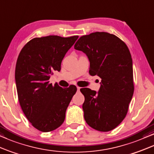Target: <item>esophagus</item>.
Returning <instances> with one entry per match:
<instances>
[{
  "label": "esophagus",
  "instance_id": "1",
  "mask_svg": "<svg viewBox=\"0 0 154 154\" xmlns=\"http://www.w3.org/2000/svg\"><path fill=\"white\" fill-rule=\"evenodd\" d=\"M77 91H79V89H80V87H77Z\"/></svg>",
  "mask_w": 154,
  "mask_h": 154
}]
</instances>
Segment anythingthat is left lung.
Masks as SVG:
<instances>
[{
  "mask_svg": "<svg viewBox=\"0 0 154 154\" xmlns=\"http://www.w3.org/2000/svg\"><path fill=\"white\" fill-rule=\"evenodd\" d=\"M74 47L87 56L90 75L101 79L98 92L80 89L85 98L82 105L85 121L101 132L113 130L125 118L134 93L129 48L114 34L98 32L81 36Z\"/></svg>",
  "mask_w": 154,
  "mask_h": 154,
  "instance_id": "1",
  "label": "left lung"
}]
</instances>
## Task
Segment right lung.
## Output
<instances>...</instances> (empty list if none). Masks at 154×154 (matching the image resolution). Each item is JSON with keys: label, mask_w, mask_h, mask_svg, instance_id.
Here are the masks:
<instances>
[{"label": "right lung", "mask_w": 154, "mask_h": 154, "mask_svg": "<svg viewBox=\"0 0 154 154\" xmlns=\"http://www.w3.org/2000/svg\"><path fill=\"white\" fill-rule=\"evenodd\" d=\"M78 36H48L34 38L20 51L15 67V82L22 111L33 127L51 132L63 123L65 112L77 91L49 82L55 71H60L61 62Z\"/></svg>", "instance_id": "1"}]
</instances>
